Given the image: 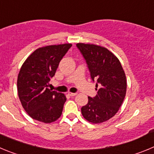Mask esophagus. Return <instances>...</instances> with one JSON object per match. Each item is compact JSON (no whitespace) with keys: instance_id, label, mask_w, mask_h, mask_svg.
Returning a JSON list of instances; mask_svg holds the SVG:
<instances>
[{"instance_id":"esophagus-1","label":"esophagus","mask_w":154,"mask_h":154,"mask_svg":"<svg viewBox=\"0 0 154 154\" xmlns=\"http://www.w3.org/2000/svg\"><path fill=\"white\" fill-rule=\"evenodd\" d=\"M68 95L70 97H74V96H76V95H77V93H70L69 92Z\"/></svg>"}]
</instances>
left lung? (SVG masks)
Returning a JSON list of instances; mask_svg holds the SVG:
<instances>
[{
    "label": "left lung",
    "mask_w": 154,
    "mask_h": 154,
    "mask_svg": "<svg viewBox=\"0 0 154 154\" xmlns=\"http://www.w3.org/2000/svg\"><path fill=\"white\" fill-rule=\"evenodd\" d=\"M77 48L87 63L91 79L99 87L96 96L88 97L81 113L87 121L103 123L113 117L123 103L127 91L125 73L117 57L106 48L82 43L77 44Z\"/></svg>",
    "instance_id": "left-lung-1"
}]
</instances>
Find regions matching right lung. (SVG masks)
I'll list each match as a JSON object with an SVG mask.
<instances>
[{
	"label": "right lung",
	"instance_id": "1",
	"mask_svg": "<svg viewBox=\"0 0 154 154\" xmlns=\"http://www.w3.org/2000/svg\"><path fill=\"white\" fill-rule=\"evenodd\" d=\"M71 46L64 44L38 48L22 65L17 77L19 99L23 109L34 120L50 124L61 116L67 98L48 87Z\"/></svg>",
	"mask_w": 154,
	"mask_h": 154
}]
</instances>
